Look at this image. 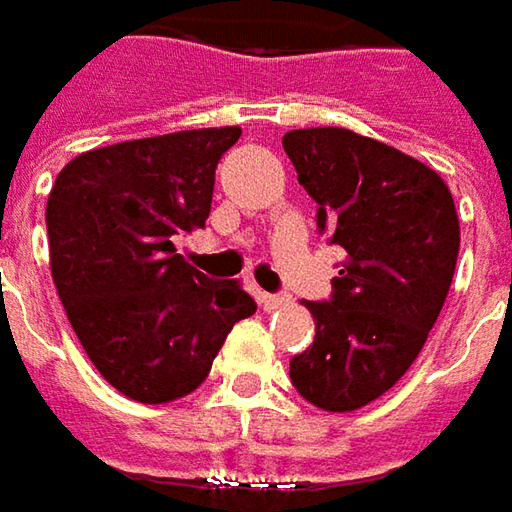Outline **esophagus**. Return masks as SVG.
<instances>
[{
  "instance_id": "esophagus-1",
  "label": "esophagus",
  "mask_w": 512,
  "mask_h": 512,
  "mask_svg": "<svg viewBox=\"0 0 512 512\" xmlns=\"http://www.w3.org/2000/svg\"><path fill=\"white\" fill-rule=\"evenodd\" d=\"M288 302H291V296L288 294H262L259 296V305H262L265 311L282 308V305H288Z\"/></svg>"
}]
</instances>
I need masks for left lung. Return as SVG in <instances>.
I'll return each instance as SVG.
<instances>
[{
    "mask_svg": "<svg viewBox=\"0 0 512 512\" xmlns=\"http://www.w3.org/2000/svg\"><path fill=\"white\" fill-rule=\"evenodd\" d=\"M282 146L343 250L331 296L305 302L317 337L291 357L296 392L351 412L389 392L421 354L458 262L461 230L435 169L351 129H294Z\"/></svg>",
    "mask_w": 512,
    "mask_h": 512,
    "instance_id": "8db88e82",
    "label": "left lung"
}]
</instances>
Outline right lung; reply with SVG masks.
Instances as JSON below:
<instances>
[{
  "label": "right lung",
  "mask_w": 512,
  "mask_h": 512,
  "mask_svg": "<svg viewBox=\"0 0 512 512\" xmlns=\"http://www.w3.org/2000/svg\"><path fill=\"white\" fill-rule=\"evenodd\" d=\"M239 126L123 141L77 155L48 195L51 276L94 369L117 392L167 403L204 383L233 325L256 314L233 279L175 250L207 224Z\"/></svg>",
  "instance_id": "add662e5"
}]
</instances>
